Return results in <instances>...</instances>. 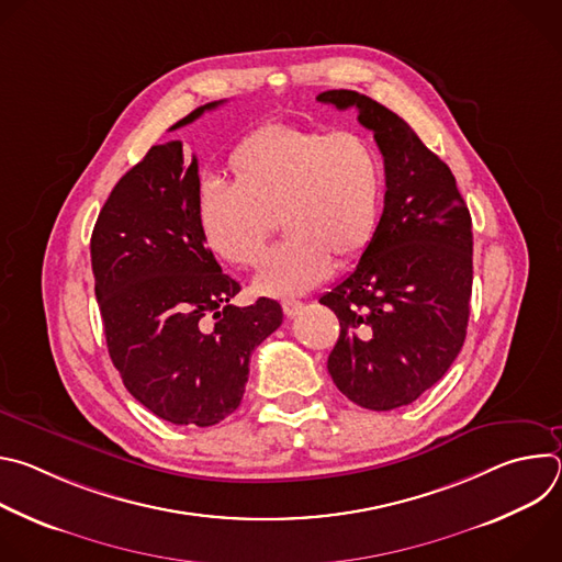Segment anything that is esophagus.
Segmentation results:
<instances>
[{"label": "esophagus", "instance_id": "34e87169", "mask_svg": "<svg viewBox=\"0 0 562 562\" xmlns=\"http://www.w3.org/2000/svg\"><path fill=\"white\" fill-rule=\"evenodd\" d=\"M302 308H304V304L300 300H284L282 302V311H284L286 317H295Z\"/></svg>", "mask_w": 562, "mask_h": 562}]
</instances>
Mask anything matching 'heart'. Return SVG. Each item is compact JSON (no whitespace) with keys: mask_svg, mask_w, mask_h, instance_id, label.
<instances>
[{"mask_svg":"<svg viewBox=\"0 0 562 562\" xmlns=\"http://www.w3.org/2000/svg\"><path fill=\"white\" fill-rule=\"evenodd\" d=\"M228 173L231 184L200 189V233L222 262L249 269L262 262L280 220L289 237L254 282L262 295L306 293L334 260L360 258L378 231L384 173L373 146L356 133L267 124L233 148Z\"/></svg>","mask_w":562,"mask_h":562,"instance_id":"1","label":"heart"}]
</instances>
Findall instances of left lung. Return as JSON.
Wrapping results in <instances>:
<instances>
[{"mask_svg":"<svg viewBox=\"0 0 562 562\" xmlns=\"http://www.w3.org/2000/svg\"><path fill=\"white\" fill-rule=\"evenodd\" d=\"M356 109L384 159V209L358 267L319 297L340 319L329 373L351 403L391 412L431 389L458 358L473 280L471 215L442 159L414 128L356 91L315 98Z\"/></svg>","mask_w":562,"mask_h":562,"instance_id":"obj_1","label":"left lung"}]
</instances>
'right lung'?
Here are the masks:
<instances>
[{
	"label": "right lung",
	"mask_w": 562,
	"mask_h": 562,
	"mask_svg": "<svg viewBox=\"0 0 562 562\" xmlns=\"http://www.w3.org/2000/svg\"><path fill=\"white\" fill-rule=\"evenodd\" d=\"M198 195V157L184 159L180 139L150 146L104 202L91 265L109 356L128 393L167 423L211 427L243 403L251 353L282 325V306L228 302L239 284L204 245Z\"/></svg>",
	"instance_id": "1"
}]
</instances>
